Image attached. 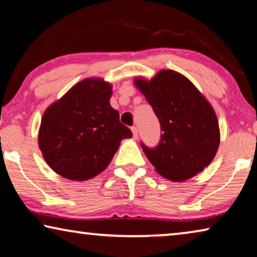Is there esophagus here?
Segmentation results:
<instances>
[{"instance_id": "esophagus-1", "label": "esophagus", "mask_w": 257, "mask_h": 257, "mask_svg": "<svg viewBox=\"0 0 257 257\" xmlns=\"http://www.w3.org/2000/svg\"><path fill=\"white\" fill-rule=\"evenodd\" d=\"M132 132H133V136L136 139L138 137V129L136 127H132Z\"/></svg>"}]
</instances>
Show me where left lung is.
<instances>
[{"label":"left lung","instance_id":"8db88e82","mask_svg":"<svg viewBox=\"0 0 257 257\" xmlns=\"http://www.w3.org/2000/svg\"><path fill=\"white\" fill-rule=\"evenodd\" d=\"M135 85L153 107L161 124L156 147L142 149L156 172L176 182L185 181L212 162L220 144L215 112L189 79L179 72L161 70L151 80Z\"/></svg>","mask_w":257,"mask_h":257}]
</instances>
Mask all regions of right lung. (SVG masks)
<instances>
[{"instance_id": "obj_1", "label": "right lung", "mask_w": 257, "mask_h": 257, "mask_svg": "<svg viewBox=\"0 0 257 257\" xmlns=\"http://www.w3.org/2000/svg\"><path fill=\"white\" fill-rule=\"evenodd\" d=\"M111 84L88 78L47 107L38 146L58 175L76 181L94 178L105 170L120 142L133 136L111 106Z\"/></svg>"}]
</instances>
